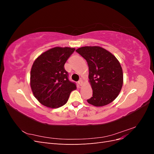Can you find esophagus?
<instances>
[{"instance_id":"obj_1","label":"esophagus","mask_w":154,"mask_h":154,"mask_svg":"<svg viewBox=\"0 0 154 154\" xmlns=\"http://www.w3.org/2000/svg\"><path fill=\"white\" fill-rule=\"evenodd\" d=\"M83 80H79V82H78L79 85H80V86H82V85H83Z\"/></svg>"}]
</instances>
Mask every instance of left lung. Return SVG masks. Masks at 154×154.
<instances>
[{"mask_svg":"<svg viewBox=\"0 0 154 154\" xmlns=\"http://www.w3.org/2000/svg\"><path fill=\"white\" fill-rule=\"evenodd\" d=\"M76 51L88 66V82L93 94L87 102L95 106L110 103L119 95L123 83V70L118 60L100 46H85Z\"/></svg>","mask_w":154,"mask_h":154,"instance_id":"left-lung-1","label":"left lung"}]
</instances>
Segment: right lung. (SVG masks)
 Masks as SVG:
<instances>
[{"mask_svg":"<svg viewBox=\"0 0 154 154\" xmlns=\"http://www.w3.org/2000/svg\"><path fill=\"white\" fill-rule=\"evenodd\" d=\"M75 50L74 48L55 47L39 55L30 72V86L40 103L51 109L66 104L76 85L69 80L64 65Z\"/></svg>","mask_w":154,"mask_h":154,"instance_id":"1","label":"right lung"}]
</instances>
